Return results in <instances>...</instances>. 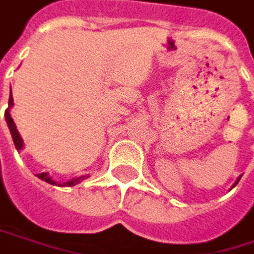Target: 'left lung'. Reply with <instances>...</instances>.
<instances>
[{"mask_svg": "<svg viewBox=\"0 0 254 254\" xmlns=\"http://www.w3.org/2000/svg\"><path fill=\"white\" fill-rule=\"evenodd\" d=\"M239 180H241V177H239V178H238V180H236V183H235V184H233V186H232V188H235V186H236V184H238V181H239Z\"/></svg>", "mask_w": 254, "mask_h": 254, "instance_id": "8db88e82", "label": "left lung"}]
</instances>
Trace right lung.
<instances>
[{
    "instance_id": "right-lung-1",
    "label": "right lung",
    "mask_w": 254,
    "mask_h": 254,
    "mask_svg": "<svg viewBox=\"0 0 254 254\" xmlns=\"http://www.w3.org/2000/svg\"><path fill=\"white\" fill-rule=\"evenodd\" d=\"M13 106V97H12V93H10V97H8V108L5 110V122H7V126H8V129H10V134H12V138H13V143H15V148L18 151H21L24 148V141L16 129V125L10 116V108ZM38 178H41L42 181H47L48 184H55V186H68V188H71V186H76V184H79L80 181H83L85 178H88V175H82V177H77V178H71V180H68L65 183H58L55 181L50 175H48V172H42V174H38L36 175Z\"/></svg>"
}]
</instances>
